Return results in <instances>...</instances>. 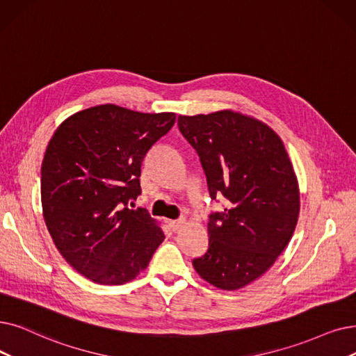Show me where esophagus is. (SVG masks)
I'll return each mask as SVG.
<instances>
[{"label":"esophagus","mask_w":356,"mask_h":356,"mask_svg":"<svg viewBox=\"0 0 356 356\" xmlns=\"http://www.w3.org/2000/svg\"><path fill=\"white\" fill-rule=\"evenodd\" d=\"M184 225H186V220H184V218H180V220H176V221H170V227H172L173 231L181 229Z\"/></svg>","instance_id":"obj_1"}]
</instances>
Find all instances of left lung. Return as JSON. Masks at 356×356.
<instances>
[{"instance_id":"1","label":"left lung","mask_w":356,"mask_h":356,"mask_svg":"<svg viewBox=\"0 0 356 356\" xmlns=\"http://www.w3.org/2000/svg\"><path fill=\"white\" fill-rule=\"evenodd\" d=\"M196 149L212 199L228 205L208 222L209 247L193 268L211 285L236 291L266 273L300 215V188L284 143L269 125L231 109L177 119Z\"/></svg>"}]
</instances>
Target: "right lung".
Instances as JSON below:
<instances>
[{
    "mask_svg": "<svg viewBox=\"0 0 356 356\" xmlns=\"http://www.w3.org/2000/svg\"><path fill=\"white\" fill-rule=\"evenodd\" d=\"M176 113H143L116 104L76 112L56 128L42 161L40 197L59 253L90 281L127 284L143 272L164 233L141 193L149 148L175 125Z\"/></svg>",
    "mask_w": 356,
    "mask_h": 356,
    "instance_id": "1",
    "label": "right lung"
}]
</instances>
